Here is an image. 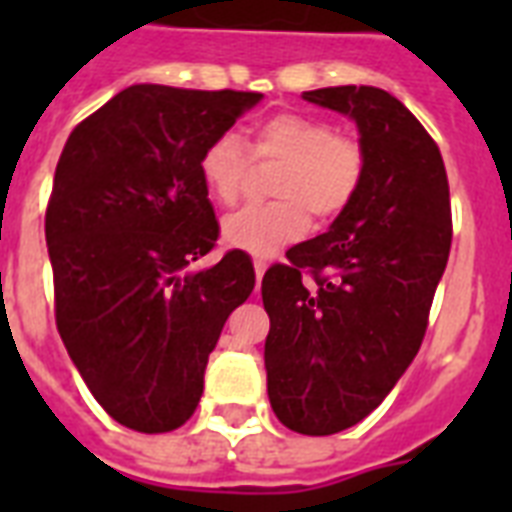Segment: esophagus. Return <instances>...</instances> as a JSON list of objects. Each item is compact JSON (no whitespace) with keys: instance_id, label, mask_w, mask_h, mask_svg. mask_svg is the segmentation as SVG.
<instances>
[{"instance_id":"1","label":"esophagus","mask_w":512,"mask_h":512,"mask_svg":"<svg viewBox=\"0 0 512 512\" xmlns=\"http://www.w3.org/2000/svg\"><path fill=\"white\" fill-rule=\"evenodd\" d=\"M265 260H255V276H257V287H260V281H263V273H265Z\"/></svg>"}]
</instances>
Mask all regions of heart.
Instances as JSON below:
<instances>
[{
    "mask_svg": "<svg viewBox=\"0 0 512 512\" xmlns=\"http://www.w3.org/2000/svg\"><path fill=\"white\" fill-rule=\"evenodd\" d=\"M249 153L255 162H281L271 185L279 199L249 204L223 223L225 244L255 255L303 239L311 215L332 223L353 204L366 175L361 140L337 132L321 116L297 111H281L257 124L249 135ZM249 167L247 148L231 132L209 140L199 156L201 183L223 207L241 199Z\"/></svg>",
    "mask_w": 512,
    "mask_h": 512,
    "instance_id": "b5f03b06",
    "label": "heart"
}]
</instances>
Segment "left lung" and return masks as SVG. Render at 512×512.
<instances>
[{
  "label": "left lung",
  "mask_w": 512,
  "mask_h": 512,
  "mask_svg": "<svg viewBox=\"0 0 512 512\" xmlns=\"http://www.w3.org/2000/svg\"><path fill=\"white\" fill-rule=\"evenodd\" d=\"M303 98L356 119L366 175L327 233L265 271V369L276 417L332 436L374 412L417 356L452 247V204L436 140L390 92L345 84Z\"/></svg>",
  "instance_id": "1"
}]
</instances>
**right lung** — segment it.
<instances>
[{"label":"right lung","instance_id":"obj_1","mask_svg":"<svg viewBox=\"0 0 512 512\" xmlns=\"http://www.w3.org/2000/svg\"><path fill=\"white\" fill-rule=\"evenodd\" d=\"M260 92L132 84L68 135L44 215L55 324L103 409L170 433L199 406L223 324L255 289L247 252L215 249L199 156Z\"/></svg>","mask_w":512,"mask_h":512}]
</instances>
